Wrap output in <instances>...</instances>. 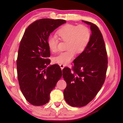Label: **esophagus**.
<instances>
[{"instance_id": "34e87169", "label": "esophagus", "mask_w": 123, "mask_h": 123, "mask_svg": "<svg viewBox=\"0 0 123 123\" xmlns=\"http://www.w3.org/2000/svg\"><path fill=\"white\" fill-rule=\"evenodd\" d=\"M59 66H60V68L62 70L64 68V66H64V65H63V64H59Z\"/></svg>"}]
</instances>
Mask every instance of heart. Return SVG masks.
<instances>
[{
  "mask_svg": "<svg viewBox=\"0 0 123 123\" xmlns=\"http://www.w3.org/2000/svg\"><path fill=\"white\" fill-rule=\"evenodd\" d=\"M57 34L60 40L67 42L66 48L67 50L53 58L54 63L62 64L70 63L76 53H82L88 47L91 38L90 28L82 24H67L58 30ZM59 43V39L56 36H50L48 38V46L52 52L58 51Z\"/></svg>",
  "mask_w": 123,
  "mask_h": 123,
  "instance_id": "heart-1",
  "label": "heart"
}]
</instances>
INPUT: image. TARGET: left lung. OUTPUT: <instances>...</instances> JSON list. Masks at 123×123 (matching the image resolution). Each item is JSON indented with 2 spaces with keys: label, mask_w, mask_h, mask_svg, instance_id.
I'll list each match as a JSON object with an SVG mask.
<instances>
[{
  "label": "left lung",
  "mask_w": 123,
  "mask_h": 123,
  "mask_svg": "<svg viewBox=\"0 0 123 123\" xmlns=\"http://www.w3.org/2000/svg\"><path fill=\"white\" fill-rule=\"evenodd\" d=\"M90 25L91 38L86 50L73 61L72 69H63L67 83L64 90L66 102L72 107L85 106L97 94L104 84L108 67V56L102 34L96 24Z\"/></svg>",
  "instance_id": "1"
}]
</instances>
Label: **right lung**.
I'll use <instances>...</instances> for the list:
<instances>
[{"instance_id": "obj_1", "label": "right lung", "mask_w": 123, "mask_h": 123, "mask_svg": "<svg viewBox=\"0 0 123 123\" xmlns=\"http://www.w3.org/2000/svg\"><path fill=\"white\" fill-rule=\"evenodd\" d=\"M66 21L43 18L30 24L21 39L16 61L19 87L26 100L34 106H42L50 99V93L62 77L57 64L50 63L47 44L50 34Z\"/></svg>"}]
</instances>
